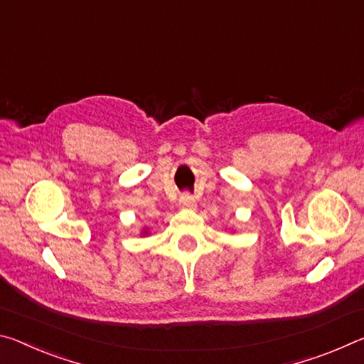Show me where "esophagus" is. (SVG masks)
I'll use <instances>...</instances> for the list:
<instances>
[{
  "label": "esophagus",
  "instance_id": "34e87169",
  "mask_svg": "<svg viewBox=\"0 0 364 364\" xmlns=\"http://www.w3.org/2000/svg\"><path fill=\"white\" fill-rule=\"evenodd\" d=\"M178 203H181V206H183V208H193L195 200L190 193H182L181 198H178Z\"/></svg>",
  "mask_w": 364,
  "mask_h": 364
}]
</instances>
